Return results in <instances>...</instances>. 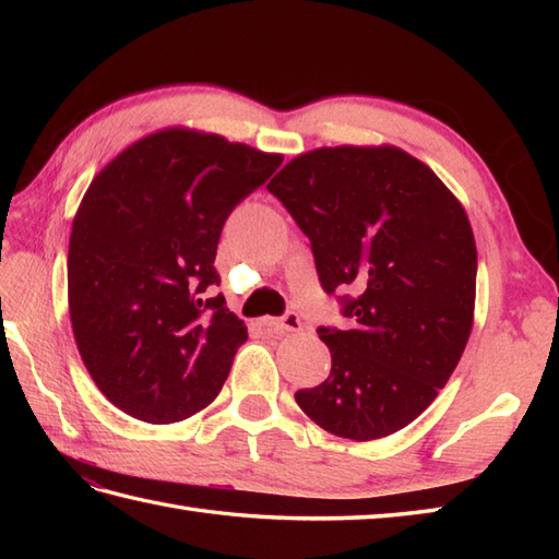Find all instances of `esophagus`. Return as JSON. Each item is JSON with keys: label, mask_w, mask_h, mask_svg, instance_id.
Masks as SVG:
<instances>
[{"label": "esophagus", "mask_w": 559, "mask_h": 559, "mask_svg": "<svg viewBox=\"0 0 559 559\" xmlns=\"http://www.w3.org/2000/svg\"><path fill=\"white\" fill-rule=\"evenodd\" d=\"M264 324L271 326V329H276V331H300L302 329L300 317L295 312H288L286 317H281V319H264Z\"/></svg>", "instance_id": "esophagus-1"}]
</instances>
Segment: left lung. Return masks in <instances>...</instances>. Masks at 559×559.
I'll return each instance as SVG.
<instances>
[{"instance_id":"left-lung-1","label":"left lung","mask_w":559,"mask_h":559,"mask_svg":"<svg viewBox=\"0 0 559 559\" xmlns=\"http://www.w3.org/2000/svg\"><path fill=\"white\" fill-rule=\"evenodd\" d=\"M269 192L310 237L324 290H353L350 326L319 329L329 379L295 401L336 437L399 432L444 389L471 336L478 252L466 209L391 144L300 153Z\"/></svg>"}]
</instances>
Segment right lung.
<instances>
[{"mask_svg": "<svg viewBox=\"0 0 559 559\" xmlns=\"http://www.w3.org/2000/svg\"><path fill=\"white\" fill-rule=\"evenodd\" d=\"M283 163L221 134L165 127L93 177L69 235L76 348L112 406L151 425L192 418L218 396L242 319L213 269L230 211Z\"/></svg>", "mask_w": 559, "mask_h": 559, "instance_id": "1", "label": "right lung"}]
</instances>
